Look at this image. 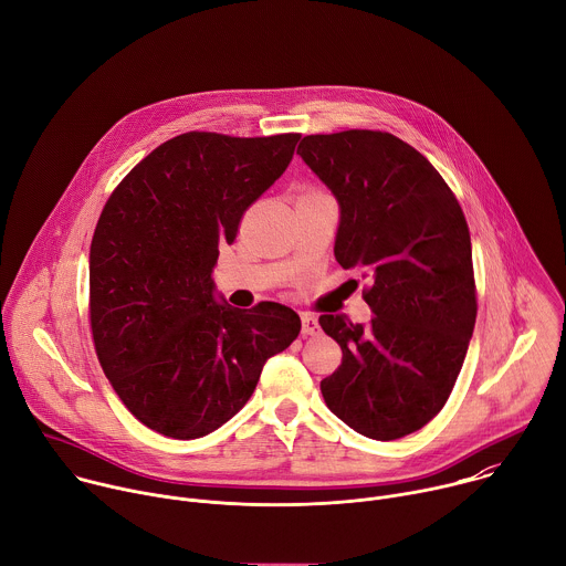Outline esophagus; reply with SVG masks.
I'll use <instances>...</instances> for the list:
<instances>
[{
    "label": "esophagus",
    "instance_id": "34e87169",
    "mask_svg": "<svg viewBox=\"0 0 566 566\" xmlns=\"http://www.w3.org/2000/svg\"><path fill=\"white\" fill-rule=\"evenodd\" d=\"M301 323H303V334L305 336H316L318 334V318L314 316V314H310V312H303L301 314Z\"/></svg>",
    "mask_w": 566,
    "mask_h": 566
}]
</instances>
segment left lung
I'll return each instance as SVG.
<instances>
[{"label":"left lung","instance_id":"8db88e82","mask_svg":"<svg viewBox=\"0 0 566 566\" xmlns=\"http://www.w3.org/2000/svg\"><path fill=\"white\" fill-rule=\"evenodd\" d=\"M305 165L342 207L334 256L370 276L375 316L321 314L344 359L321 381L327 408L357 432L390 441L423 428L448 401L478 316L471 234L439 171L386 132L305 136Z\"/></svg>","mask_w":566,"mask_h":566}]
</instances>
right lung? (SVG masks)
Listing matches in <instances>:
<instances>
[{
    "label": "right lung",
    "mask_w": 566,
    "mask_h": 566,
    "mask_svg": "<svg viewBox=\"0 0 566 566\" xmlns=\"http://www.w3.org/2000/svg\"><path fill=\"white\" fill-rule=\"evenodd\" d=\"M301 134H180L108 196L88 254V321L99 366L147 428L196 439L252 397L270 357L301 332L294 310L216 303L218 245L287 169Z\"/></svg>",
    "instance_id": "add662e5"
}]
</instances>
